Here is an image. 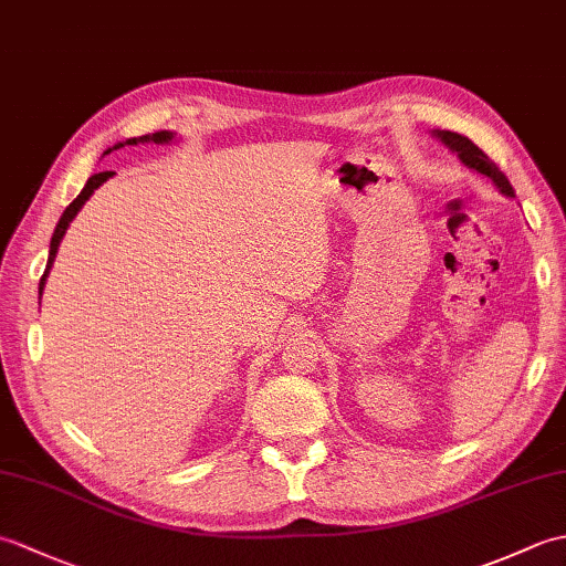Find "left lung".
<instances>
[{"label":"left lung","instance_id":"left-lung-1","mask_svg":"<svg viewBox=\"0 0 566 566\" xmlns=\"http://www.w3.org/2000/svg\"><path fill=\"white\" fill-rule=\"evenodd\" d=\"M432 136H436L438 140H442L444 146H448L452 153H457V158H460L469 167V170H476V172L486 175L491 182L496 185V189L501 191L503 197H511V199L515 197V191H513V187L509 182V177L503 175L499 167H496V163L489 160V155L479 146H474V143L469 140L467 136L454 134V130H432Z\"/></svg>","mask_w":566,"mask_h":566}]
</instances>
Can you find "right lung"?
<instances>
[{
	"label": "right lung",
	"mask_w": 566,
	"mask_h": 566,
	"mask_svg": "<svg viewBox=\"0 0 566 566\" xmlns=\"http://www.w3.org/2000/svg\"><path fill=\"white\" fill-rule=\"evenodd\" d=\"M172 138H175L172 130H158V134H146V136H138V138H128V140H124V143H116L114 148L104 150V155H109L112 150H118V148H124V146H138V143H158V146H163V143H172ZM109 177H114V172H97V175H92V177L87 179V185H84V189L77 195V199L70 203V207L63 211V216H60V221H57V226H55V233H53V238H51V252H48V264H45V274L41 276L39 294H43L48 272H51V268H53L55 255H57V245H60V240H63V235H65V231H67V226L72 223V219H75L77 211L84 207V201H87V199L94 195V189L102 187Z\"/></svg>",
	"instance_id": "1"
}]
</instances>
